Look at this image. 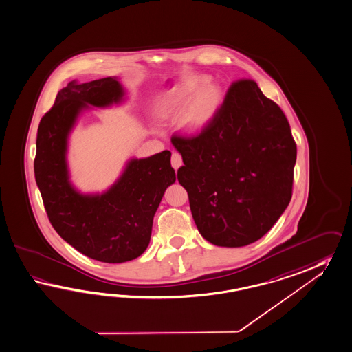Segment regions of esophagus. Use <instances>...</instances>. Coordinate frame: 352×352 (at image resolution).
I'll return each instance as SVG.
<instances>
[{
    "mask_svg": "<svg viewBox=\"0 0 352 352\" xmlns=\"http://www.w3.org/2000/svg\"><path fill=\"white\" fill-rule=\"evenodd\" d=\"M171 164L175 170L180 168L181 166H182V157H181L180 154L172 153Z\"/></svg>",
    "mask_w": 352,
    "mask_h": 352,
    "instance_id": "obj_1",
    "label": "esophagus"
}]
</instances>
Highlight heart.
<instances>
[{
  "label": "heart",
  "instance_id": "heart-1",
  "mask_svg": "<svg viewBox=\"0 0 352 352\" xmlns=\"http://www.w3.org/2000/svg\"><path fill=\"white\" fill-rule=\"evenodd\" d=\"M210 79L194 75L163 91L160 113L164 118L181 116V129L197 135L216 118L222 104V91Z\"/></svg>",
  "mask_w": 352,
  "mask_h": 352
}]
</instances>
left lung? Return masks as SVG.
I'll list each match as a JSON object with an SVG mask.
<instances>
[{"label": "left lung", "instance_id": "left-lung-1", "mask_svg": "<svg viewBox=\"0 0 352 352\" xmlns=\"http://www.w3.org/2000/svg\"><path fill=\"white\" fill-rule=\"evenodd\" d=\"M171 142L184 161L177 180L209 243H255L289 206L296 143L285 113L255 81L234 82L199 135L172 136Z\"/></svg>", "mask_w": 352, "mask_h": 352}]
</instances>
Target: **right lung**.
Segmentation results:
<instances>
[{"label":"right lung","mask_w":352,"mask_h":352,"mask_svg":"<svg viewBox=\"0 0 352 352\" xmlns=\"http://www.w3.org/2000/svg\"><path fill=\"white\" fill-rule=\"evenodd\" d=\"M116 78L79 84L57 93L36 134L34 175L56 232L78 252L104 263H124L148 248L153 217L166 189L176 181L171 152L130 160L106 192L81 194L69 180L67 138L82 109L109 107L124 97Z\"/></svg>","instance_id":"1"}]
</instances>
